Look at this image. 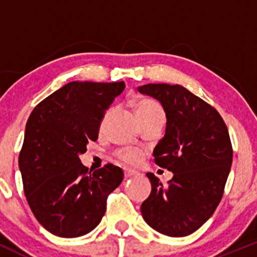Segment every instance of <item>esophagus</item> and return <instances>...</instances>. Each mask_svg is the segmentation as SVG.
<instances>
[{"instance_id":"esophagus-1","label":"esophagus","mask_w":257,"mask_h":257,"mask_svg":"<svg viewBox=\"0 0 257 257\" xmlns=\"http://www.w3.org/2000/svg\"><path fill=\"white\" fill-rule=\"evenodd\" d=\"M137 172H135V170H133V169H128V168H125L124 169V176L125 178H131V176H134V175H137Z\"/></svg>"}]
</instances>
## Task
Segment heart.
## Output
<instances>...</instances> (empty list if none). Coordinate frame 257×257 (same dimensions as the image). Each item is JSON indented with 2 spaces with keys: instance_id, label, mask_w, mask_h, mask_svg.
<instances>
[{
  "instance_id": "b5f03b06",
  "label": "heart",
  "mask_w": 257,
  "mask_h": 257,
  "mask_svg": "<svg viewBox=\"0 0 257 257\" xmlns=\"http://www.w3.org/2000/svg\"><path fill=\"white\" fill-rule=\"evenodd\" d=\"M137 107V114L139 117V119L141 120H146V119H162L164 120V111L162 108V106L158 104L157 101L152 99H140L135 105ZM111 110L106 112L105 117L102 118L101 122V126L105 125L106 120H107L108 116H110ZM117 156L120 161L125 162L128 164H138L139 162L143 159V153H141L139 150H134V149H125V150H120V151L117 152Z\"/></svg>"
}]
</instances>
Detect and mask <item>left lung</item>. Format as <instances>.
<instances>
[{
  "mask_svg": "<svg viewBox=\"0 0 257 257\" xmlns=\"http://www.w3.org/2000/svg\"><path fill=\"white\" fill-rule=\"evenodd\" d=\"M138 90L163 106L166 134L153 156L174 174L167 186L146 174L152 190L141 214L162 234L185 237L210 219L222 198L233 157L228 131L213 106L182 85L150 83Z\"/></svg>",
  "mask_w": 257,
  "mask_h": 257,
  "instance_id": "8db88e82",
  "label": "left lung"
}]
</instances>
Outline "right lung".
I'll list each match as a JSON object with an SVG mask.
<instances>
[{
	"instance_id": "obj_1",
	"label": "right lung",
	"mask_w": 257,
	"mask_h": 257,
	"mask_svg": "<svg viewBox=\"0 0 257 257\" xmlns=\"http://www.w3.org/2000/svg\"><path fill=\"white\" fill-rule=\"evenodd\" d=\"M124 82H70L31 112L19 153L24 192L47 231L63 238L87 234L99 225L106 199L123 180L113 164L88 172L79 156L96 141L105 111Z\"/></svg>"
}]
</instances>
